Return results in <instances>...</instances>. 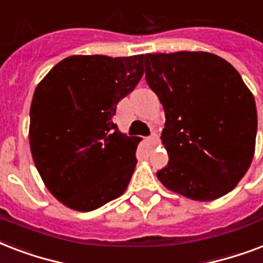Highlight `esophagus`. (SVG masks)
Returning a JSON list of instances; mask_svg holds the SVG:
<instances>
[{
    "label": "esophagus",
    "instance_id": "1",
    "mask_svg": "<svg viewBox=\"0 0 263 263\" xmlns=\"http://www.w3.org/2000/svg\"><path fill=\"white\" fill-rule=\"evenodd\" d=\"M147 142L152 144V146H157V144H158V136H157L156 134H153L152 136H148L147 138Z\"/></svg>",
    "mask_w": 263,
    "mask_h": 263
}]
</instances>
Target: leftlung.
<instances>
[{
	"label": "left lung",
	"instance_id": "8db88e82",
	"mask_svg": "<svg viewBox=\"0 0 263 263\" xmlns=\"http://www.w3.org/2000/svg\"><path fill=\"white\" fill-rule=\"evenodd\" d=\"M146 82L165 110L161 135L165 187L190 199L224 196L249 171L257 138V106L235 68L206 51L144 55Z\"/></svg>",
	"mask_w": 263,
	"mask_h": 263
}]
</instances>
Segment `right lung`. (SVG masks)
Returning <instances> with one entry per match:
<instances>
[{"instance_id":"1","label":"right lung","mask_w":263,"mask_h":263,"mask_svg":"<svg viewBox=\"0 0 263 263\" xmlns=\"http://www.w3.org/2000/svg\"><path fill=\"white\" fill-rule=\"evenodd\" d=\"M143 61L71 55L35 88L31 154L47 190L69 209L91 212L125 191L140 138L121 134L113 116L142 79Z\"/></svg>"}]
</instances>
